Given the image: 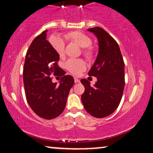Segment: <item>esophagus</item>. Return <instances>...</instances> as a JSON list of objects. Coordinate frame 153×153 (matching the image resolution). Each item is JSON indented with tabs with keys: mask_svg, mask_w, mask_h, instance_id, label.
I'll return each instance as SVG.
<instances>
[{
	"mask_svg": "<svg viewBox=\"0 0 153 153\" xmlns=\"http://www.w3.org/2000/svg\"><path fill=\"white\" fill-rule=\"evenodd\" d=\"M74 81H75V82H76V83H78V82H80V80H79V79L76 78V77H74Z\"/></svg>",
	"mask_w": 153,
	"mask_h": 153,
	"instance_id": "34e87169",
	"label": "esophagus"
}]
</instances>
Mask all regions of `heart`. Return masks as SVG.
Listing matches in <instances>:
<instances>
[{"label": "heart", "instance_id": "b5f03b06", "mask_svg": "<svg viewBox=\"0 0 153 153\" xmlns=\"http://www.w3.org/2000/svg\"><path fill=\"white\" fill-rule=\"evenodd\" d=\"M65 38L76 43L79 47L84 48L82 52L86 58H90L92 57L93 51L90 47L92 44V40L85 33L77 31H72L65 35ZM50 42L54 51L58 54V56H64L65 42L63 39L57 36H53L50 39ZM66 67L71 74L79 75L85 69L86 65L83 60L79 59H69L66 62Z\"/></svg>", "mask_w": 153, "mask_h": 153}]
</instances>
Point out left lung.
Wrapping results in <instances>:
<instances>
[{
  "instance_id": "1",
  "label": "left lung",
  "mask_w": 153,
  "mask_h": 153,
  "mask_svg": "<svg viewBox=\"0 0 153 153\" xmlns=\"http://www.w3.org/2000/svg\"><path fill=\"white\" fill-rule=\"evenodd\" d=\"M98 40L99 51L94 64L88 72L97 77L93 86L86 79L81 82L85 91L81 96L85 110L93 117H105L119 106L124 88V62L119 45L101 27L88 29Z\"/></svg>"
}]
</instances>
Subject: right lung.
I'll return each instance as SVG.
<instances>
[{
  "label": "right lung",
  "mask_w": 153,
  "mask_h": 153,
  "mask_svg": "<svg viewBox=\"0 0 153 153\" xmlns=\"http://www.w3.org/2000/svg\"><path fill=\"white\" fill-rule=\"evenodd\" d=\"M47 30L33 40L27 52L23 69L26 98L36 115L46 120L56 118L63 112L70 89L74 84L72 76L58 66L60 56L46 40ZM62 76L60 83H53L52 76Z\"/></svg>",
  "instance_id": "1"
}]
</instances>
